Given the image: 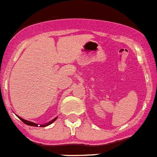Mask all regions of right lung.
<instances>
[{
	"label": "right lung",
	"mask_w": 157,
	"mask_h": 157,
	"mask_svg": "<svg viewBox=\"0 0 157 157\" xmlns=\"http://www.w3.org/2000/svg\"><path fill=\"white\" fill-rule=\"evenodd\" d=\"M19 117V119L21 120V121H22L23 123H24V124H27V125H28V126H32V127H38V124H34V123H32V122H30V121H25V120L22 119V118H21V117ZM56 120H57V118H55V119H54V120H53V121H50V122H49V123H48V124H44V125H40V127H46V126L50 125V124H52L53 122H54V121H55Z\"/></svg>",
	"instance_id": "1"
}]
</instances>
